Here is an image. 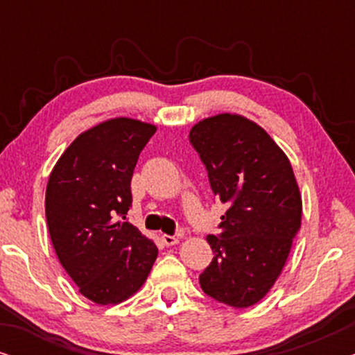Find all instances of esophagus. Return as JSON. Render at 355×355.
I'll return each mask as SVG.
<instances>
[{"instance_id": "esophagus-1", "label": "esophagus", "mask_w": 355, "mask_h": 355, "mask_svg": "<svg viewBox=\"0 0 355 355\" xmlns=\"http://www.w3.org/2000/svg\"><path fill=\"white\" fill-rule=\"evenodd\" d=\"M163 242L166 245H176V244H179V241H181V237H178V236H168V234H163Z\"/></svg>"}]
</instances>
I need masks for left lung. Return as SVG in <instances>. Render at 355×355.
I'll list each match as a JSON object with an SVG mask.
<instances>
[{
	"label": "left lung",
	"instance_id": "left-lung-1",
	"mask_svg": "<svg viewBox=\"0 0 355 355\" xmlns=\"http://www.w3.org/2000/svg\"><path fill=\"white\" fill-rule=\"evenodd\" d=\"M189 139L213 193L227 207L221 234L207 236L215 257L198 281L218 302L250 307L273 288L300 230L302 197L293 166L268 132L241 114L198 121Z\"/></svg>",
	"mask_w": 355,
	"mask_h": 355
}]
</instances>
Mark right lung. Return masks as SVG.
<instances>
[{
  "instance_id": "right-lung-1",
  "label": "right lung",
  "mask_w": 355,
  "mask_h": 355,
  "mask_svg": "<svg viewBox=\"0 0 355 355\" xmlns=\"http://www.w3.org/2000/svg\"><path fill=\"white\" fill-rule=\"evenodd\" d=\"M155 132L139 119L103 121L77 135L48 179L53 247L79 293L98 305L134 295L157 260L155 242L125 221L134 168Z\"/></svg>"
}]
</instances>
